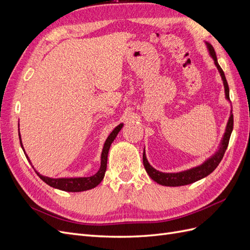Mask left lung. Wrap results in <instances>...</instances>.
<instances>
[{
  "instance_id": "obj_1",
  "label": "left lung",
  "mask_w": 250,
  "mask_h": 250,
  "mask_svg": "<svg viewBox=\"0 0 250 250\" xmlns=\"http://www.w3.org/2000/svg\"><path fill=\"white\" fill-rule=\"evenodd\" d=\"M206 44H207L208 50L209 52L210 57L213 58L215 65L217 66L219 73H220V76L222 78L223 85H224V92H225L226 100L229 101V84H228V81H226L224 72L222 71L221 66L219 65V63H218L215 50H214L213 46H211L210 43L206 42ZM232 128H233V116H232V110H231L228 125H226V128H225V132H224L223 137L221 139L220 145H219L218 150L210 157H208L206 162H203L201 165L197 166V167L188 169V170H186V171L177 172V173H164V172H161V171L154 169L152 166L149 164V162L147 161V157H146L145 149H144V153H143L144 167H145L146 172L148 173V175L151 178H152L155 181V183L160 184L162 186L179 187V186H186V185L193 184V183H195V181L200 180L204 177H207L208 175H209V174L218 167V165L220 164L221 160L223 158V155L225 153V151H226V149H228L230 134L232 132Z\"/></svg>"
}]
</instances>
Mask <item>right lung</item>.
Returning a JSON list of instances; mask_svg holds the SVG:
<instances>
[{"mask_svg":"<svg viewBox=\"0 0 250 250\" xmlns=\"http://www.w3.org/2000/svg\"><path fill=\"white\" fill-rule=\"evenodd\" d=\"M20 126V124H19ZM123 127V123H121L120 125H118L115 129H113L110 134L107 137L106 141L104 143V146L102 149V153H101V165L100 168L98 170V172L93 176L89 177H62V178H51L48 176H43L42 174H40L37 172L34 167L33 169L35 170L37 175L40 176V178L44 181L47 185H49L52 188H58V190L62 191H65V192H82V191H87L90 190V188H94L95 187H97L99 185L102 179L104 178L105 175V171H106V167H107V155H108V151L110 148V145L112 144V142L115 141V139L117 138V135L119 133V131L122 129ZM19 138H20V143L21 146L24 150V147H22V143H21V133H20V128H19ZM24 153L27 157V160L29 161V163L31 164V161L28 157V155L26 154L25 150ZM32 165V164H31Z\"/></svg>","mask_w":250,"mask_h":250,"instance_id":"1","label":"right lung"}]
</instances>
